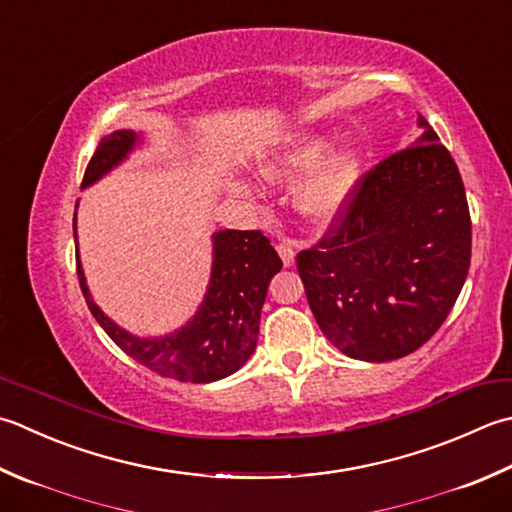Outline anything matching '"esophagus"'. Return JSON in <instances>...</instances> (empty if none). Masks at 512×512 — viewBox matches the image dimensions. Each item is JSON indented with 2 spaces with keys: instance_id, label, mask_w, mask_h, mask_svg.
<instances>
[{
  "instance_id": "obj_1",
  "label": "esophagus",
  "mask_w": 512,
  "mask_h": 512,
  "mask_svg": "<svg viewBox=\"0 0 512 512\" xmlns=\"http://www.w3.org/2000/svg\"><path fill=\"white\" fill-rule=\"evenodd\" d=\"M277 253H279V257H282V262H284L286 268H290V266L295 264V248L290 246L288 242H279L277 244Z\"/></svg>"
}]
</instances>
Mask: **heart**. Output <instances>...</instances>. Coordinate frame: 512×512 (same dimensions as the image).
Masks as SVG:
<instances>
[{
  "mask_svg": "<svg viewBox=\"0 0 512 512\" xmlns=\"http://www.w3.org/2000/svg\"><path fill=\"white\" fill-rule=\"evenodd\" d=\"M330 146V137L324 133H302L259 166L262 177L273 184L302 177L293 204L313 226H330L346 213L364 170V157L357 148L330 150ZM237 188L246 190L244 184Z\"/></svg>",
  "mask_w": 512,
  "mask_h": 512,
  "instance_id": "obj_1",
  "label": "heart"
}]
</instances>
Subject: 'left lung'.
I'll list each match as a JSON object with an SVG mask.
<instances>
[{
    "label": "left lung",
    "mask_w": 512,
    "mask_h": 512,
    "mask_svg": "<svg viewBox=\"0 0 512 512\" xmlns=\"http://www.w3.org/2000/svg\"><path fill=\"white\" fill-rule=\"evenodd\" d=\"M417 126L413 146L359 179L342 222L297 255L322 333L362 362H390L424 346L468 275L462 175L422 115Z\"/></svg>",
    "instance_id": "8db88e82"
}]
</instances>
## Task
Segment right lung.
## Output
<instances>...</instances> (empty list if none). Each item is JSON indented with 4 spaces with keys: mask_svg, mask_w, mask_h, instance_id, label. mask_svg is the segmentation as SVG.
<instances>
[{
    "mask_svg": "<svg viewBox=\"0 0 512 512\" xmlns=\"http://www.w3.org/2000/svg\"><path fill=\"white\" fill-rule=\"evenodd\" d=\"M142 142V133L126 128L102 137L88 162L82 188L99 182L128 159ZM73 230L77 246V210ZM279 270H282V259L259 230H217L213 233L210 282L197 313L182 328L168 335L137 337L117 326L95 304L77 253L79 286L90 313L106 330V335L126 355L155 370L157 375L193 384L217 382L233 375L255 353L266 290Z\"/></svg>",
    "mask_w": 512,
    "mask_h": 512,
    "instance_id": "right-lung-1",
    "label": "right lung"
}]
</instances>
